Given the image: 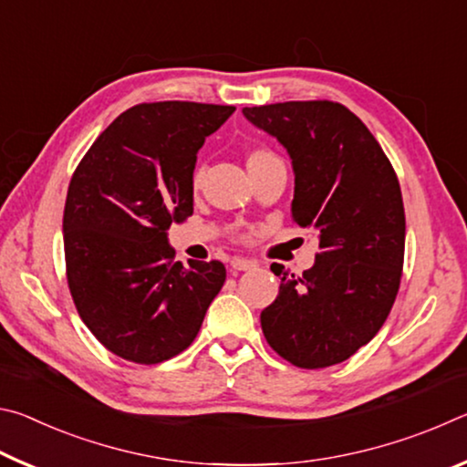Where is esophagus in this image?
Listing matches in <instances>:
<instances>
[{"label": "esophagus", "mask_w": 467, "mask_h": 467, "mask_svg": "<svg viewBox=\"0 0 467 467\" xmlns=\"http://www.w3.org/2000/svg\"><path fill=\"white\" fill-rule=\"evenodd\" d=\"M255 265L257 262H253V259H247V257H234L231 262V267L234 272H247V270H253Z\"/></svg>", "instance_id": "esophagus-1"}]
</instances>
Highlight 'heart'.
I'll list each match as a JSON object with an SVG mask.
<instances>
[{"label":"heart","instance_id":"b5f03b06","mask_svg":"<svg viewBox=\"0 0 467 467\" xmlns=\"http://www.w3.org/2000/svg\"><path fill=\"white\" fill-rule=\"evenodd\" d=\"M270 161H275V156L272 150H267V148H253L247 152V169L249 171L262 167V164L270 162ZM200 179H202V169H195L192 175V187L200 185Z\"/></svg>","mask_w":467,"mask_h":467}]
</instances>
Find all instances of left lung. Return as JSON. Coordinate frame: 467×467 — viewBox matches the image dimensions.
<instances>
[{
	"label": "left lung",
	"mask_w": 467,
	"mask_h": 467,
	"mask_svg": "<svg viewBox=\"0 0 467 467\" xmlns=\"http://www.w3.org/2000/svg\"><path fill=\"white\" fill-rule=\"evenodd\" d=\"M243 115L286 148L292 220L319 231L309 272L272 265L282 282L262 311L264 336L295 367L337 365L377 336L398 296L406 247L398 175L367 125L339 102H275Z\"/></svg>",
	"instance_id": "8db88e82"
}]
</instances>
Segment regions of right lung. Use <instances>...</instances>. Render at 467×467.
Instances as JSON below:
<instances>
[{"label":"right lung","mask_w":467,"mask_h":467,"mask_svg":"<svg viewBox=\"0 0 467 467\" xmlns=\"http://www.w3.org/2000/svg\"><path fill=\"white\" fill-rule=\"evenodd\" d=\"M234 107L144 102L121 113L78 164L63 210L69 292L117 357L158 365L192 346L226 280L220 262H175L167 231L193 214L197 150Z\"/></svg>","instance_id":"add662e5"}]
</instances>
